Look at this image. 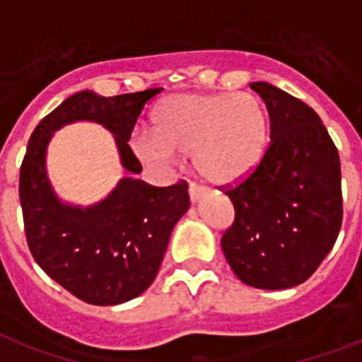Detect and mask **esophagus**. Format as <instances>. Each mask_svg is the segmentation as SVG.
I'll list each match as a JSON object with an SVG mask.
<instances>
[{
	"mask_svg": "<svg viewBox=\"0 0 362 362\" xmlns=\"http://www.w3.org/2000/svg\"><path fill=\"white\" fill-rule=\"evenodd\" d=\"M189 199L191 202H197V200L200 199V197L204 195V191H202V187H199L197 184H189Z\"/></svg>",
	"mask_w": 362,
	"mask_h": 362,
	"instance_id": "esophagus-1",
	"label": "esophagus"
}]
</instances>
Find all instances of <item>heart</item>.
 <instances>
[{
    "instance_id": "heart-1",
    "label": "heart",
    "mask_w": 362,
    "mask_h": 362,
    "mask_svg": "<svg viewBox=\"0 0 362 362\" xmlns=\"http://www.w3.org/2000/svg\"><path fill=\"white\" fill-rule=\"evenodd\" d=\"M151 134L130 141L139 160L169 163L175 156L191 154L206 184L232 187L263 162L270 119L265 105L252 93H176L154 108Z\"/></svg>"
}]
</instances>
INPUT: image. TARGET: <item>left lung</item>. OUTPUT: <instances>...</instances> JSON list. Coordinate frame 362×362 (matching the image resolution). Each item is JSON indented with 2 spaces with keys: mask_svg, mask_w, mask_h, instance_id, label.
<instances>
[{
  "mask_svg": "<svg viewBox=\"0 0 362 362\" xmlns=\"http://www.w3.org/2000/svg\"><path fill=\"white\" fill-rule=\"evenodd\" d=\"M270 117V147L256 173L226 195L235 209L221 239L243 284L291 289L329 254L342 224L341 160L318 114L263 81L252 83Z\"/></svg>",
  "mask_w": 362,
  "mask_h": 362,
  "instance_id": "8db88e82",
  "label": "left lung"
}]
</instances>
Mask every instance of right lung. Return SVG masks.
Here are the masks:
<instances>
[{
	"instance_id": "right-lung-1",
	"label": "right lung",
	"mask_w": 362,
	"mask_h": 362,
	"mask_svg": "<svg viewBox=\"0 0 362 362\" xmlns=\"http://www.w3.org/2000/svg\"><path fill=\"white\" fill-rule=\"evenodd\" d=\"M160 88L103 97L84 90L38 123L20 169L27 245L44 272L92 305H117L148 289L162 265L175 224L189 209L187 184L154 187L138 180L141 163L129 147L145 103ZM90 120L112 132L129 175L92 206L64 203L50 186L45 158L57 129Z\"/></svg>"
}]
</instances>
